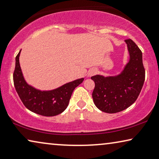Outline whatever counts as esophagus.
<instances>
[{"instance_id": "obj_1", "label": "esophagus", "mask_w": 159, "mask_h": 159, "mask_svg": "<svg viewBox=\"0 0 159 159\" xmlns=\"http://www.w3.org/2000/svg\"><path fill=\"white\" fill-rule=\"evenodd\" d=\"M96 73V69H91V70H89V73H88V75H89V76H92V75H93Z\"/></svg>"}]
</instances>
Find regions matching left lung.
I'll use <instances>...</instances> for the list:
<instances>
[{
  "mask_svg": "<svg viewBox=\"0 0 159 159\" xmlns=\"http://www.w3.org/2000/svg\"><path fill=\"white\" fill-rule=\"evenodd\" d=\"M129 61L120 74L114 76L96 75L92 97L99 110L108 113L120 112L132 105L139 96L145 80L142 52L131 39L125 40Z\"/></svg>",
  "mask_w": 159,
  "mask_h": 159,
  "instance_id": "8db88e82",
  "label": "left lung"
}]
</instances>
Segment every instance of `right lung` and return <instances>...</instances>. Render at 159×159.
I'll list each match as a JSON object with an SVG mask.
<instances>
[{
    "label": "right lung",
    "mask_w": 159,
    "mask_h": 159,
    "mask_svg": "<svg viewBox=\"0 0 159 159\" xmlns=\"http://www.w3.org/2000/svg\"><path fill=\"white\" fill-rule=\"evenodd\" d=\"M20 51L16 57L13 83L21 101L28 110L44 116H54L63 112L68 106L73 90L84 81V78L51 91L35 89L28 84L23 77L19 63Z\"/></svg>",
    "instance_id": "obj_1"
}]
</instances>
